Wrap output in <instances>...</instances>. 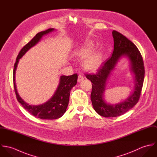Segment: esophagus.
Returning <instances> with one entry per match:
<instances>
[{"label":"esophagus","mask_w":157,"mask_h":157,"mask_svg":"<svg viewBox=\"0 0 157 157\" xmlns=\"http://www.w3.org/2000/svg\"><path fill=\"white\" fill-rule=\"evenodd\" d=\"M84 76L82 75V74H79L78 75V82H81L84 79Z\"/></svg>","instance_id":"1"}]
</instances>
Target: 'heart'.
<instances>
[{
	"label": "heart",
	"instance_id": "obj_1",
	"mask_svg": "<svg viewBox=\"0 0 157 157\" xmlns=\"http://www.w3.org/2000/svg\"><path fill=\"white\" fill-rule=\"evenodd\" d=\"M91 47L89 46H85L83 47L78 52L79 56H86L89 55L91 52ZM100 64V58L98 54H94L90 57L85 63V65L86 68L90 70H94L97 69Z\"/></svg>",
	"mask_w": 157,
	"mask_h": 157
}]
</instances>
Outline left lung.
Wrapping results in <instances>:
<instances>
[{"mask_svg":"<svg viewBox=\"0 0 157 157\" xmlns=\"http://www.w3.org/2000/svg\"><path fill=\"white\" fill-rule=\"evenodd\" d=\"M113 51L111 56L104 62L95 74H86L92 83L90 99L94 110L104 117H115L124 114L138 103L144 78L142 56L137 47L121 33L113 30ZM121 57L130 60V70L135 75V90L124 101L117 104H108L103 98L106 82L117 62Z\"/></svg>","mask_w":157,"mask_h":157,"instance_id":"obj_1","label":"left lung"}]
</instances>
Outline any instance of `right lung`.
Returning a JSON list of instances; mask_svg holds the SVG:
<instances>
[{"instance_id":"add662e5","label":"right lung","mask_w":157,"mask_h":157,"mask_svg":"<svg viewBox=\"0 0 157 157\" xmlns=\"http://www.w3.org/2000/svg\"><path fill=\"white\" fill-rule=\"evenodd\" d=\"M54 30V28H49L37 33L30 42L25 45L17 57L13 70V83L17 100L22 105L23 107L31 115L44 120L57 119L60 118L65 113L69 103L70 91L77 82V74H74L69 76L62 75L59 85L53 96L46 103L39 105H30L20 97L16 88L15 74L19 59L22 57L31 48L36 45L44 35Z\"/></svg>"}]
</instances>
